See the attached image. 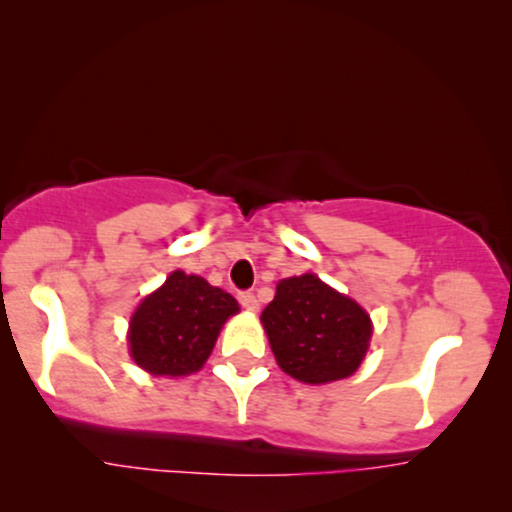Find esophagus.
<instances>
[{
    "instance_id": "esophagus-1",
    "label": "esophagus",
    "mask_w": 512,
    "mask_h": 512,
    "mask_svg": "<svg viewBox=\"0 0 512 512\" xmlns=\"http://www.w3.org/2000/svg\"><path fill=\"white\" fill-rule=\"evenodd\" d=\"M237 299H239V304L246 308V311H256L258 308V299L254 292H239Z\"/></svg>"
}]
</instances>
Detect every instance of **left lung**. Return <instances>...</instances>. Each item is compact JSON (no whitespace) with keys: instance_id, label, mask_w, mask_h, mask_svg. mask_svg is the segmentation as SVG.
Instances as JSON below:
<instances>
[{"instance_id":"obj_1","label":"left lung","mask_w":512,"mask_h":512,"mask_svg":"<svg viewBox=\"0 0 512 512\" xmlns=\"http://www.w3.org/2000/svg\"><path fill=\"white\" fill-rule=\"evenodd\" d=\"M261 323L277 365L308 384L353 375L372 334L370 315L311 273L282 280Z\"/></svg>"}]
</instances>
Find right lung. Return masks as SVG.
<instances>
[{
    "label": "right lung",
    "mask_w": 512,
    "mask_h": 512,
    "mask_svg": "<svg viewBox=\"0 0 512 512\" xmlns=\"http://www.w3.org/2000/svg\"><path fill=\"white\" fill-rule=\"evenodd\" d=\"M239 311L235 296L204 277L175 270L130 320V353L151 375L197 372L216 346L220 327Z\"/></svg>",
    "instance_id": "add662e5"
}]
</instances>
